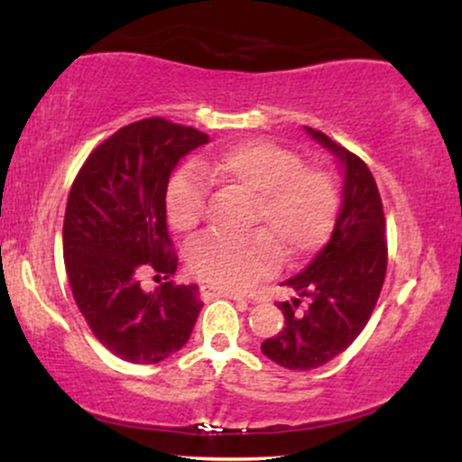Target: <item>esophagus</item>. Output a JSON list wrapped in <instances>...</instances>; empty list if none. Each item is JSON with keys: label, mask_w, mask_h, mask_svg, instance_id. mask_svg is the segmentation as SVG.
<instances>
[{"label": "esophagus", "mask_w": 462, "mask_h": 462, "mask_svg": "<svg viewBox=\"0 0 462 462\" xmlns=\"http://www.w3.org/2000/svg\"><path fill=\"white\" fill-rule=\"evenodd\" d=\"M201 298L204 300H213V298H230V300H241V295L238 293H230V291H224V289H217V286H201Z\"/></svg>", "instance_id": "34e87169"}]
</instances>
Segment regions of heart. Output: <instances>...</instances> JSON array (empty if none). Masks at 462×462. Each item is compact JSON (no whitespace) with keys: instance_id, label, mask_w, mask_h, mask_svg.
<instances>
[{"instance_id":"1","label":"heart","mask_w":462,"mask_h":462,"mask_svg":"<svg viewBox=\"0 0 462 462\" xmlns=\"http://www.w3.org/2000/svg\"><path fill=\"white\" fill-rule=\"evenodd\" d=\"M211 180L256 195L245 236L204 235L189 245V267L204 282L243 291L304 261L328 241L338 213V190L323 169L304 167L295 152L269 141H245L213 158L187 162L169 180L167 215L180 232H193L206 217Z\"/></svg>"}]
</instances>
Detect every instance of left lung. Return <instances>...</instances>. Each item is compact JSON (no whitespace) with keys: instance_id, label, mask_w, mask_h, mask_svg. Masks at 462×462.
<instances>
[{"instance_id":"obj_1","label":"left lung","mask_w":462,"mask_h":462,"mask_svg":"<svg viewBox=\"0 0 462 462\" xmlns=\"http://www.w3.org/2000/svg\"><path fill=\"white\" fill-rule=\"evenodd\" d=\"M306 132L346 167L343 206L328 245L284 286L300 298L280 301L284 328L261 349L286 369H317L352 346L367 326L386 275V221L378 184L363 158L319 130ZM310 301L304 311L299 304Z\"/></svg>"}]
</instances>
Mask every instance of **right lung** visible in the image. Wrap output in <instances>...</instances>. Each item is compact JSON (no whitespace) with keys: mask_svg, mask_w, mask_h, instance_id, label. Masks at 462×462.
<instances>
[{"mask_svg":"<svg viewBox=\"0 0 462 462\" xmlns=\"http://www.w3.org/2000/svg\"><path fill=\"white\" fill-rule=\"evenodd\" d=\"M204 143L208 134L162 116L134 121L88 153L69 190L62 254L73 300L95 338L128 363L169 358L198 321V286L170 280L147 294L140 275L176 273L167 184L180 158Z\"/></svg>","mask_w":462,"mask_h":462,"instance_id":"1","label":"right lung"}]
</instances>
